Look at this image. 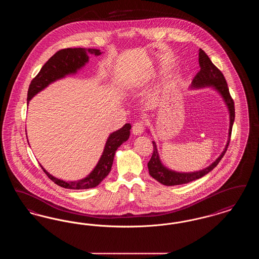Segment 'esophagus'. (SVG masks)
<instances>
[{"label": "esophagus", "mask_w": 259, "mask_h": 259, "mask_svg": "<svg viewBox=\"0 0 259 259\" xmlns=\"http://www.w3.org/2000/svg\"><path fill=\"white\" fill-rule=\"evenodd\" d=\"M144 125H145V124H144L143 121H138V122H136V123L133 125V127H132V133L136 136L142 134V133L144 132V129H145V126H144Z\"/></svg>", "instance_id": "34e87169"}]
</instances>
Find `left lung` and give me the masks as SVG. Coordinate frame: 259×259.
I'll return each instance as SVG.
<instances>
[{"label":"left lung","mask_w":259,"mask_h":259,"mask_svg":"<svg viewBox=\"0 0 259 259\" xmlns=\"http://www.w3.org/2000/svg\"><path fill=\"white\" fill-rule=\"evenodd\" d=\"M199 65H200V71L193 78L191 88L212 87L214 90H217L221 94V96L223 99V101L229 111L230 122H229L228 141H227V144L225 146L224 150L222 151V154L219 156V158L217 160L212 162L209 166L203 170L191 172H176V171H172V170L168 169L167 167H165L161 162L156 144H155V142H152L153 153H152L150 160L148 161V172L154 180H156L162 185H168V186L184 185V184H188L190 182L196 181L198 179L204 177L205 175L210 172L214 167H217V165L220 163L223 155L225 154L227 148H228V145H229L231 132H232V126L234 123L235 119L234 101L230 96L229 89L227 87L224 75L212 64V62L210 61L209 56L205 53V51L201 49L199 50Z\"/></svg>","instance_id":"obj_1"}]
</instances>
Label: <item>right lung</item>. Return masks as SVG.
<instances>
[{
    "mask_svg": "<svg viewBox=\"0 0 259 259\" xmlns=\"http://www.w3.org/2000/svg\"><path fill=\"white\" fill-rule=\"evenodd\" d=\"M90 54H95L96 56L101 55L103 52L94 49H65L57 51L52 57H50L38 74L33 78L31 84L28 89V97L27 104L31 101L38 92L44 90L50 85V83L61 79L66 75L75 74L78 70H80L83 66H85ZM131 125L126 123L122 128L112 132L109 136L103 153L99 159L97 165L84 179L75 181V182H66L57 179L50 175L41 165V169L47 174L52 182L64 188L68 189H88L96 187L97 185L109 175L111 172L112 162L114 158V154L116 149L119 148L124 142L129 139Z\"/></svg>",
    "mask_w": 259,
    "mask_h": 259,
    "instance_id": "right-lung-1",
    "label": "right lung"
}]
</instances>
